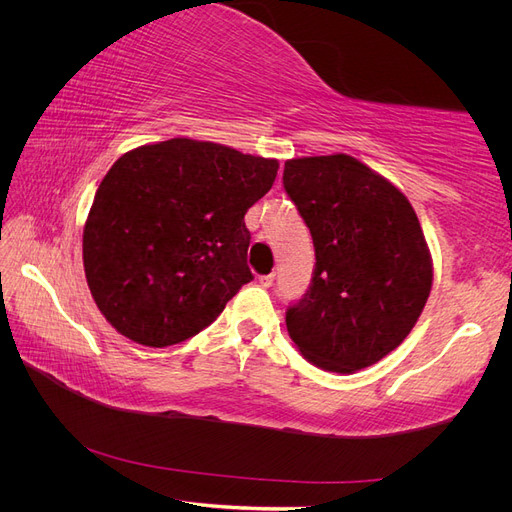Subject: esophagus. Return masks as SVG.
<instances>
[{
  "label": "esophagus",
  "mask_w": 512,
  "mask_h": 512,
  "mask_svg": "<svg viewBox=\"0 0 512 512\" xmlns=\"http://www.w3.org/2000/svg\"><path fill=\"white\" fill-rule=\"evenodd\" d=\"M273 280H275V273H269V275H260V277H258V284H260L262 288H269V286L273 284Z\"/></svg>",
  "instance_id": "esophagus-1"
}]
</instances>
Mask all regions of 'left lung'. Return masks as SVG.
Listing matches in <instances>:
<instances>
[{"label":"left lung","instance_id":"8db88e82","mask_svg":"<svg viewBox=\"0 0 512 512\" xmlns=\"http://www.w3.org/2000/svg\"><path fill=\"white\" fill-rule=\"evenodd\" d=\"M284 188L312 232L316 269L288 307L305 359L354 374L393 352L429 299L433 260L406 194L346 153L292 158Z\"/></svg>","mask_w":512,"mask_h":512}]
</instances>
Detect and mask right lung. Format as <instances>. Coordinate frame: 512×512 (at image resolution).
Listing matches in <instances>:
<instances>
[{
    "label": "right lung",
    "mask_w": 512,
    "mask_h": 512,
    "mask_svg": "<svg viewBox=\"0 0 512 512\" xmlns=\"http://www.w3.org/2000/svg\"><path fill=\"white\" fill-rule=\"evenodd\" d=\"M277 168L273 158L194 138L123 153L83 228L87 286L117 333L166 348L222 314L252 280L243 218Z\"/></svg>",
    "instance_id": "obj_1"
}]
</instances>
